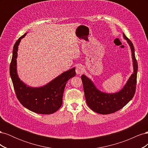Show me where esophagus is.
I'll return each instance as SVG.
<instances>
[{"instance_id": "1", "label": "esophagus", "mask_w": 148, "mask_h": 148, "mask_svg": "<svg viewBox=\"0 0 148 148\" xmlns=\"http://www.w3.org/2000/svg\"><path fill=\"white\" fill-rule=\"evenodd\" d=\"M75 71H76V73H77V75L82 74L83 72V71H84V69H83V66L82 65H77V67H76Z\"/></svg>"}]
</instances>
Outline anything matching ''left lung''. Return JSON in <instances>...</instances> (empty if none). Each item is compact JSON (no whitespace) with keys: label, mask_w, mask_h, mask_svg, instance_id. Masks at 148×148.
Returning a JSON list of instances; mask_svg holds the SVG:
<instances>
[{"label":"left lung","mask_w":148,"mask_h":148,"mask_svg":"<svg viewBox=\"0 0 148 148\" xmlns=\"http://www.w3.org/2000/svg\"><path fill=\"white\" fill-rule=\"evenodd\" d=\"M132 51L133 65V73L127 83L121 90L115 93H106L99 91L86 76L83 75L82 79L84 96L88 106L92 110L100 114L114 113L127 105L135 95L136 86L138 63L135 55V49L133 43L123 33Z\"/></svg>","instance_id":"obj_1"}]
</instances>
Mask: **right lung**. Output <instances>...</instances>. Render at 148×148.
<instances>
[{
	"mask_svg": "<svg viewBox=\"0 0 148 148\" xmlns=\"http://www.w3.org/2000/svg\"><path fill=\"white\" fill-rule=\"evenodd\" d=\"M21 36L15 42L13 49L12 59L10 65V75L17 99L26 109L40 114H51L56 112L62 104V97L68 80L76 75L75 68L62 73L51 82L43 86L33 88L28 86L21 81L17 74V51Z\"/></svg>",
	"mask_w": 148,
	"mask_h": 148,
	"instance_id": "add662e5",
	"label": "right lung"
}]
</instances>
